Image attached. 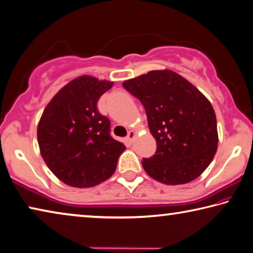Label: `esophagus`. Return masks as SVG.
Here are the masks:
<instances>
[{
    "label": "esophagus",
    "mask_w": 253,
    "mask_h": 253,
    "mask_svg": "<svg viewBox=\"0 0 253 253\" xmlns=\"http://www.w3.org/2000/svg\"><path fill=\"white\" fill-rule=\"evenodd\" d=\"M135 136H136V132L134 130H130L129 132H128V135H127V138H126L127 142L129 143V144H131L132 142H134Z\"/></svg>",
    "instance_id": "1"
}]
</instances>
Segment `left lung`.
Masks as SVG:
<instances>
[{
    "mask_svg": "<svg viewBox=\"0 0 253 253\" xmlns=\"http://www.w3.org/2000/svg\"><path fill=\"white\" fill-rule=\"evenodd\" d=\"M142 102L156 152L142 165L166 185L199 177L217 149L216 117L211 102L190 81L172 70H153L123 83Z\"/></svg>",
    "mask_w": 253,
    "mask_h": 253,
    "instance_id": "8db88e82",
    "label": "left lung"
}]
</instances>
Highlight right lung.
I'll return each instance as SVG.
<instances>
[{"instance_id":"right-lung-1","label":"right lung","mask_w":253,"mask_h":253,"mask_svg":"<svg viewBox=\"0 0 253 253\" xmlns=\"http://www.w3.org/2000/svg\"><path fill=\"white\" fill-rule=\"evenodd\" d=\"M113 81L80 76L60 89L38 125V143L45 164L60 181L91 187L114 174L126 147L110 136L109 119L97 109Z\"/></svg>"}]
</instances>
